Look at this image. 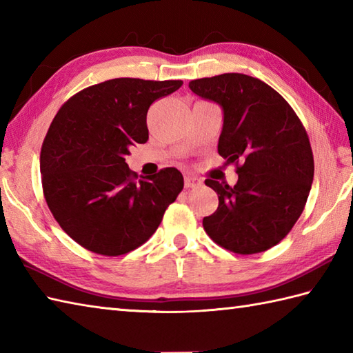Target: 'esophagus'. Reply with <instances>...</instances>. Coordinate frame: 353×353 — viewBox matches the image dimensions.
<instances>
[{
  "label": "esophagus",
  "instance_id": "esophagus-1",
  "mask_svg": "<svg viewBox=\"0 0 353 353\" xmlns=\"http://www.w3.org/2000/svg\"><path fill=\"white\" fill-rule=\"evenodd\" d=\"M201 183H203V181L197 176H190V174L185 176L186 188H199V186H201Z\"/></svg>",
  "mask_w": 353,
  "mask_h": 353
}]
</instances>
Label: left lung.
<instances>
[{
	"instance_id": "1",
	"label": "left lung",
	"mask_w": 353,
	"mask_h": 353,
	"mask_svg": "<svg viewBox=\"0 0 353 353\" xmlns=\"http://www.w3.org/2000/svg\"><path fill=\"white\" fill-rule=\"evenodd\" d=\"M201 99L220 104L219 153L235 163V186L206 179L219 194L205 216L206 234L234 253L265 252L288 235L303 212L314 157L301 119L283 97L259 79L228 72L190 81Z\"/></svg>"
}]
</instances>
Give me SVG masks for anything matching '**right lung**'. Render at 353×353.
<instances>
[{"label":"right lung","mask_w":353,"mask_h":353,"mask_svg":"<svg viewBox=\"0 0 353 353\" xmlns=\"http://www.w3.org/2000/svg\"><path fill=\"white\" fill-rule=\"evenodd\" d=\"M182 80L112 79L72 95L52 119L41 150L43 196L66 234L81 247L119 256L144 244L183 190V176L163 168L137 176L130 147L148 139L152 103Z\"/></svg>","instance_id":"1"}]
</instances>
